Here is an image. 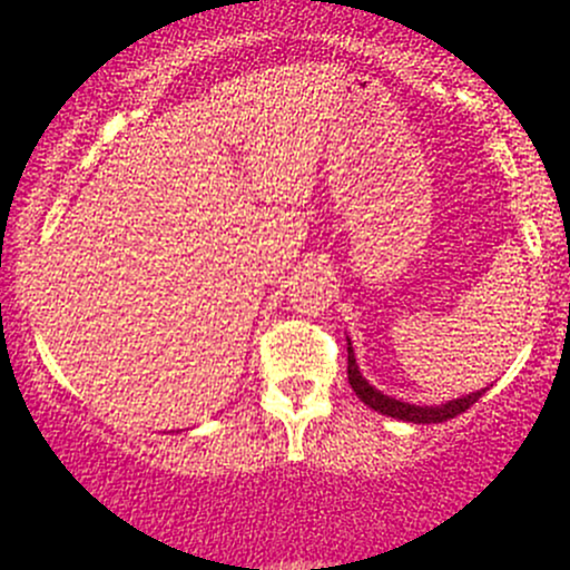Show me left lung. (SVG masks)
<instances>
[{
  "label": "left lung",
  "mask_w": 570,
  "mask_h": 570,
  "mask_svg": "<svg viewBox=\"0 0 570 570\" xmlns=\"http://www.w3.org/2000/svg\"><path fill=\"white\" fill-rule=\"evenodd\" d=\"M348 383H351V389L356 391V396L362 399L364 404H367V407L377 410L381 415H391V417H399V421H410V423L450 421V417L466 412L476 402V399L485 394V389H482V391H476V394H469L463 399H455V402L440 404V407H415V404L399 402V399H391V396L381 394V391H375L367 381H364L362 372H358V367H356V358H353L351 343H348Z\"/></svg>",
  "instance_id": "left-lung-1"
}]
</instances>
